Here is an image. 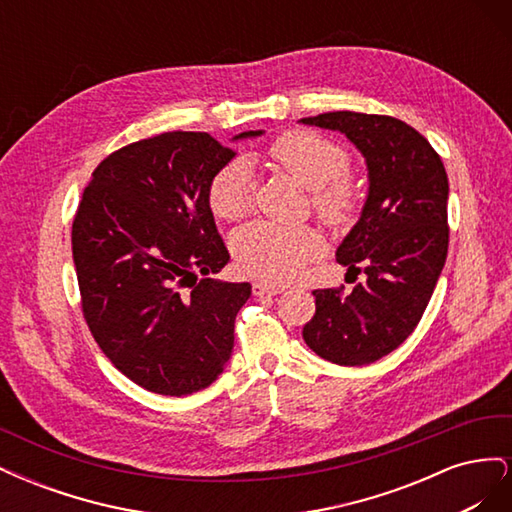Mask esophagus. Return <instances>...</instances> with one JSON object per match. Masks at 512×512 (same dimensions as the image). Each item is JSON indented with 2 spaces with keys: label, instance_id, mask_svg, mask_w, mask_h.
Returning <instances> with one entry per match:
<instances>
[{
  "label": "esophagus",
  "instance_id": "34e87169",
  "mask_svg": "<svg viewBox=\"0 0 512 512\" xmlns=\"http://www.w3.org/2000/svg\"><path fill=\"white\" fill-rule=\"evenodd\" d=\"M254 294L256 297H262V294H280L284 288L282 286H273V284H267V282H254Z\"/></svg>",
  "mask_w": 512,
  "mask_h": 512
}]
</instances>
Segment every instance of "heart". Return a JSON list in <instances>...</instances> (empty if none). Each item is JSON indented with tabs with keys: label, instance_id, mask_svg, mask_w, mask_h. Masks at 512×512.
Masks as SVG:
<instances>
[{
	"label": "heart",
	"instance_id": "1",
	"mask_svg": "<svg viewBox=\"0 0 512 512\" xmlns=\"http://www.w3.org/2000/svg\"><path fill=\"white\" fill-rule=\"evenodd\" d=\"M273 162L312 190V207L331 228H346L359 211L361 192L346 170L348 153L320 134L292 130L271 145ZM252 166L245 158L224 164L209 181L207 205L218 220L237 222L252 207ZM232 252L243 271L260 280L284 284L320 252V237L309 226L254 222L232 239Z\"/></svg>",
	"mask_w": 512,
	"mask_h": 512
}]
</instances>
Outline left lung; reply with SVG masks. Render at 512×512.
Here are the masks:
<instances>
[{
  "instance_id": "left-lung-1",
  "label": "left lung",
  "mask_w": 512,
  "mask_h": 512,
  "mask_svg": "<svg viewBox=\"0 0 512 512\" xmlns=\"http://www.w3.org/2000/svg\"><path fill=\"white\" fill-rule=\"evenodd\" d=\"M337 130L363 153L369 194L359 222L337 247L352 292L318 288L305 344L324 361L369 365L408 339L423 318L448 252V177L423 134L389 115L352 111L301 119Z\"/></svg>"
}]
</instances>
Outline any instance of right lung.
<instances>
[{"label":"right lung","instance_id":"1","mask_svg":"<svg viewBox=\"0 0 512 512\" xmlns=\"http://www.w3.org/2000/svg\"><path fill=\"white\" fill-rule=\"evenodd\" d=\"M232 158L207 132L143 138L96 166L76 209L72 256L87 327L121 374L151 393L207 389L230 359L252 286L209 277L230 254L207 188Z\"/></svg>","mask_w":512,"mask_h":512}]
</instances>
